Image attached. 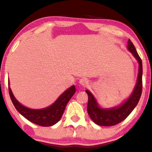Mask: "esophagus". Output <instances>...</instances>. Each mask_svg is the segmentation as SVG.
<instances>
[{
	"instance_id": "esophagus-1",
	"label": "esophagus",
	"mask_w": 152,
	"mask_h": 152,
	"mask_svg": "<svg viewBox=\"0 0 152 152\" xmlns=\"http://www.w3.org/2000/svg\"><path fill=\"white\" fill-rule=\"evenodd\" d=\"M79 84L81 85V86H84V87L88 86V79H87V78H81V79L79 80Z\"/></svg>"
}]
</instances>
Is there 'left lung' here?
<instances>
[{
  "label": "left lung",
  "instance_id": "left-lung-1",
  "mask_svg": "<svg viewBox=\"0 0 152 152\" xmlns=\"http://www.w3.org/2000/svg\"><path fill=\"white\" fill-rule=\"evenodd\" d=\"M127 49L135 58L139 64V71L134 89L129 96L119 105L111 108L102 107L99 104L97 99L89 90H86L88 94L87 111L91 118L99 126H109L117 124L124 120L134 109L139 103L142 91V61L137 53L134 44L129 40Z\"/></svg>",
  "mask_w": 152,
  "mask_h": 152
}]
</instances>
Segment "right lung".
<instances>
[{
  "mask_svg": "<svg viewBox=\"0 0 152 152\" xmlns=\"http://www.w3.org/2000/svg\"><path fill=\"white\" fill-rule=\"evenodd\" d=\"M8 90L10 99L17 111L28 121L42 126H53L61 119L68 102L76 92V88L73 85L61 94L51 105L43 109H34L23 106L15 99L10 87L9 79Z\"/></svg>",
  "mask_w": 152,
  "mask_h": 152,
  "instance_id": "right-lung-1",
  "label": "right lung"
}]
</instances>
